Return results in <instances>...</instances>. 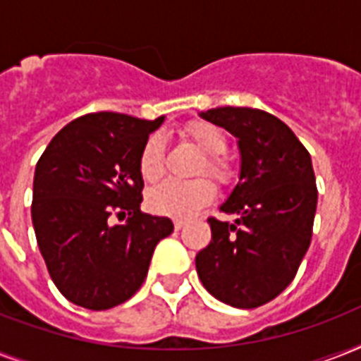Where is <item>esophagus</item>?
Here are the masks:
<instances>
[{"mask_svg": "<svg viewBox=\"0 0 361 361\" xmlns=\"http://www.w3.org/2000/svg\"><path fill=\"white\" fill-rule=\"evenodd\" d=\"M187 225V221H183V219H174V228L176 231H181V228H183V226Z\"/></svg>", "mask_w": 361, "mask_h": 361, "instance_id": "1", "label": "esophagus"}]
</instances>
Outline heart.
<instances>
[{
  "instance_id": "obj_1",
  "label": "heart",
  "mask_w": 361,
  "mask_h": 361,
  "mask_svg": "<svg viewBox=\"0 0 361 361\" xmlns=\"http://www.w3.org/2000/svg\"><path fill=\"white\" fill-rule=\"evenodd\" d=\"M183 136L208 157L204 159L198 172H208L212 178L225 181L228 169L219 159L226 149L225 133L212 123H191L183 129ZM138 170L146 181H157L163 176V140L161 136H149L142 147L138 159ZM215 197V187L209 180L174 181L166 180L147 192V206L152 212L170 217H189L197 209L212 202Z\"/></svg>"
}]
</instances>
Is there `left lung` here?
<instances>
[{"mask_svg":"<svg viewBox=\"0 0 361 361\" xmlns=\"http://www.w3.org/2000/svg\"><path fill=\"white\" fill-rule=\"evenodd\" d=\"M200 118L236 136L240 181L208 219L212 241L197 255L204 288L219 302L252 309L290 285L313 236L317 212L311 155L286 123L258 109L221 106Z\"/></svg>","mask_w":361,"mask_h":361,"instance_id":"1","label":"left lung"}]
</instances>
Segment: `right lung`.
Listing matches in <instances>:
<instances>
[{
    "label": "right lung",
    "instance_id": "add662e5",
    "mask_svg": "<svg viewBox=\"0 0 361 361\" xmlns=\"http://www.w3.org/2000/svg\"><path fill=\"white\" fill-rule=\"evenodd\" d=\"M157 120L97 112L54 136L35 166L31 221L54 285L69 302L104 311L142 286L169 217L142 214L138 159ZM118 214L124 223H111Z\"/></svg>",
    "mask_w": 361,
    "mask_h": 361
}]
</instances>
